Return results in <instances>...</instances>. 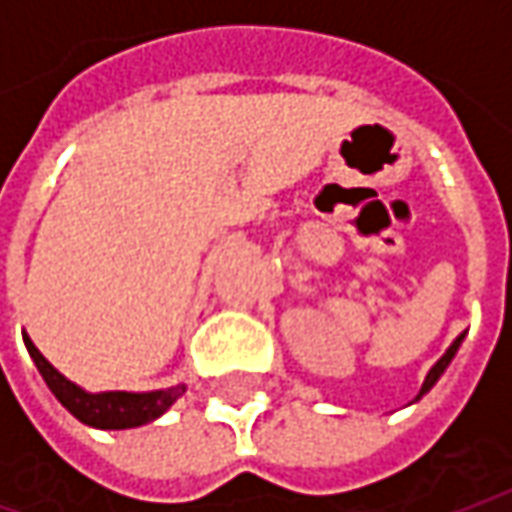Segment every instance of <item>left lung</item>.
Instances as JSON below:
<instances>
[{
    "instance_id": "obj_1",
    "label": "left lung",
    "mask_w": 512,
    "mask_h": 512,
    "mask_svg": "<svg viewBox=\"0 0 512 512\" xmlns=\"http://www.w3.org/2000/svg\"><path fill=\"white\" fill-rule=\"evenodd\" d=\"M459 343H462V337H456V340H453V345H450L448 351L442 354V360L436 362L431 371H428V377H425V385H422L419 397H422V394H428V391H431V388H433V382L442 377V371H445V368H448V362L453 360V354H456V348H459ZM419 397H416V399H419Z\"/></svg>"
}]
</instances>
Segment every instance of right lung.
<instances>
[{
    "mask_svg": "<svg viewBox=\"0 0 512 512\" xmlns=\"http://www.w3.org/2000/svg\"><path fill=\"white\" fill-rule=\"evenodd\" d=\"M27 351L36 362L39 374L45 377L47 388L56 394L70 414L84 425H93L101 431H124V428H138L167 411L175 399L184 394V385H175L167 391H150V394H127V391H107V394H87L70 379H64L50 362L39 354V348L25 337Z\"/></svg>",
    "mask_w": 512,
    "mask_h": 512,
    "instance_id": "add662e5",
    "label": "right lung"
}]
</instances>
